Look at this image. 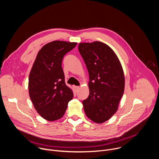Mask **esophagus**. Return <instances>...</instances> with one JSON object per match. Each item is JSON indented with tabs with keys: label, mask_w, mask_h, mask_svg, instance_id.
Masks as SVG:
<instances>
[{
	"label": "esophagus",
	"mask_w": 159,
	"mask_h": 159,
	"mask_svg": "<svg viewBox=\"0 0 159 159\" xmlns=\"http://www.w3.org/2000/svg\"><path fill=\"white\" fill-rule=\"evenodd\" d=\"M74 89H75L76 92H78L79 90L80 89V87L79 86H74Z\"/></svg>",
	"instance_id": "obj_1"
}]
</instances>
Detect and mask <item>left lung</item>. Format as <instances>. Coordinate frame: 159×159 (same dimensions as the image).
Listing matches in <instances>:
<instances>
[{"instance_id":"1","label":"left lung","mask_w":159,"mask_h":159,"mask_svg":"<svg viewBox=\"0 0 159 159\" xmlns=\"http://www.w3.org/2000/svg\"><path fill=\"white\" fill-rule=\"evenodd\" d=\"M78 48L90 80L89 97L82 101L84 109L90 120L102 123L115 115L123 95V68L116 53L105 43H80Z\"/></svg>"}]
</instances>
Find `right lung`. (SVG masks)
<instances>
[{
    "label": "right lung",
    "instance_id": "1",
    "mask_svg": "<svg viewBox=\"0 0 159 159\" xmlns=\"http://www.w3.org/2000/svg\"><path fill=\"white\" fill-rule=\"evenodd\" d=\"M77 43L53 41L37 54L29 76V94L38 114L50 121L61 118L73 98L70 88L65 84L61 62L65 55Z\"/></svg>",
    "mask_w": 159,
    "mask_h": 159
}]
</instances>
